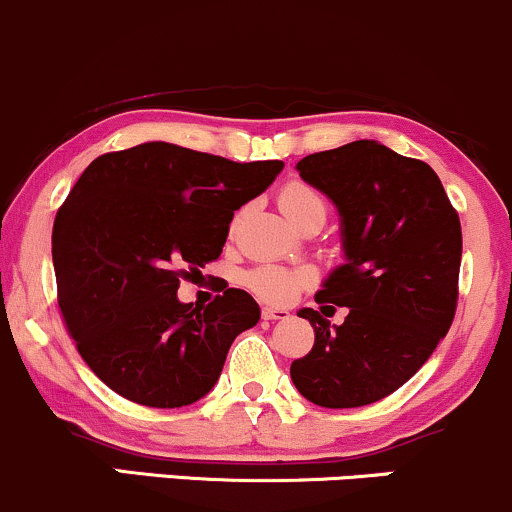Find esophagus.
<instances>
[{"mask_svg":"<svg viewBox=\"0 0 512 512\" xmlns=\"http://www.w3.org/2000/svg\"><path fill=\"white\" fill-rule=\"evenodd\" d=\"M261 318H263V321H285V318H290V311H287V309H273V306H263Z\"/></svg>","mask_w":512,"mask_h":512,"instance_id":"esophagus-1","label":"esophagus"}]
</instances>
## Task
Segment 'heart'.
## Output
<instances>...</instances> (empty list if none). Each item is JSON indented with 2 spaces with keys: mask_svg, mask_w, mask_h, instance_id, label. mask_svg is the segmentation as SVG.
<instances>
[{
  "mask_svg": "<svg viewBox=\"0 0 512 512\" xmlns=\"http://www.w3.org/2000/svg\"><path fill=\"white\" fill-rule=\"evenodd\" d=\"M278 203L282 213L290 218L294 225L302 227L309 220H326L328 203L318 189L311 184L294 182L285 184L278 194ZM246 287L256 294V297L266 299L273 304H287L297 297L299 292L314 285V270L297 266H280V263H263V266L251 268L244 275Z\"/></svg>",
  "mask_w": 512,
  "mask_h": 512,
  "instance_id": "b5f03b06",
  "label": "heart"
}]
</instances>
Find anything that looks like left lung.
<instances>
[{"label": "left lung", "mask_w": 512, "mask_h": 512, "mask_svg": "<svg viewBox=\"0 0 512 512\" xmlns=\"http://www.w3.org/2000/svg\"><path fill=\"white\" fill-rule=\"evenodd\" d=\"M297 170L342 215L347 263L316 302L347 306V316L333 328L318 311H299L316 340L306 357L294 359L290 376L314 405H371L410 381L453 323L462 258L458 210L424 160L376 141L306 155Z\"/></svg>", "instance_id": "8db88e82"}]
</instances>
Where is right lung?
<instances>
[{
  "label": "right lung",
  "instance_id": "1",
  "mask_svg": "<svg viewBox=\"0 0 512 512\" xmlns=\"http://www.w3.org/2000/svg\"><path fill=\"white\" fill-rule=\"evenodd\" d=\"M280 170V160L153 141L100 155L78 177L52 227L57 304L83 362L114 393L165 410L215 386L261 309L237 287L208 306L182 304L179 280L218 261L234 210Z\"/></svg>",
  "mask_w": 512,
  "mask_h": 512
}]
</instances>
